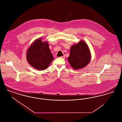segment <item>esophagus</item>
<instances>
[{"instance_id": "34e87169", "label": "esophagus", "mask_w": 122, "mask_h": 122, "mask_svg": "<svg viewBox=\"0 0 122 122\" xmlns=\"http://www.w3.org/2000/svg\"><path fill=\"white\" fill-rule=\"evenodd\" d=\"M61 58H65V55H64V56H63L61 57Z\"/></svg>"}]
</instances>
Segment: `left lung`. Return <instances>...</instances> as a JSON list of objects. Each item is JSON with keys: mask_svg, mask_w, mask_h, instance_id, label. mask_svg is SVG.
Listing matches in <instances>:
<instances>
[{"mask_svg": "<svg viewBox=\"0 0 122 122\" xmlns=\"http://www.w3.org/2000/svg\"><path fill=\"white\" fill-rule=\"evenodd\" d=\"M91 55L87 44L80 41L77 44L71 46L70 56L68 60L74 70H79L85 67L90 62Z\"/></svg>", "mask_w": 122, "mask_h": 122, "instance_id": "8db88e82", "label": "left lung"}]
</instances>
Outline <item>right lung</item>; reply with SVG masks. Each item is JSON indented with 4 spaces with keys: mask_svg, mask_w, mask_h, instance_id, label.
Listing matches in <instances>:
<instances>
[{
    "mask_svg": "<svg viewBox=\"0 0 122 122\" xmlns=\"http://www.w3.org/2000/svg\"><path fill=\"white\" fill-rule=\"evenodd\" d=\"M41 40L38 38L35 40L26 53L28 63L36 69L40 70L47 69L53 59L48 42H43Z\"/></svg>",
    "mask_w": 122,
    "mask_h": 122,
    "instance_id": "add662e5",
    "label": "right lung"
}]
</instances>
